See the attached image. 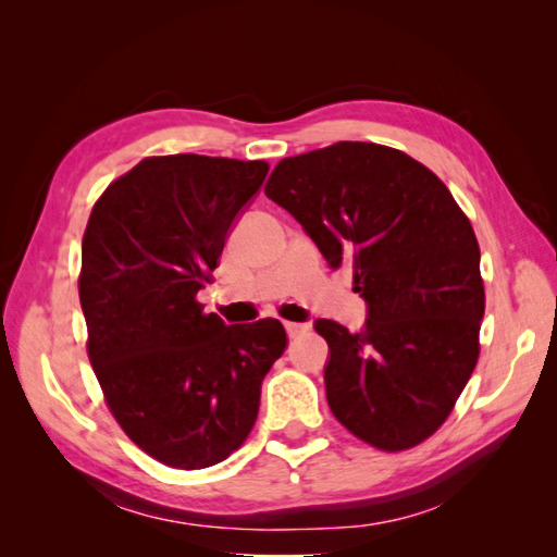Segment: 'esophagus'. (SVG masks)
<instances>
[{
	"label": "esophagus",
	"mask_w": 557,
	"mask_h": 557,
	"mask_svg": "<svg viewBox=\"0 0 557 557\" xmlns=\"http://www.w3.org/2000/svg\"><path fill=\"white\" fill-rule=\"evenodd\" d=\"M285 327H287V335L289 337H299V335H304V333H309V325H306V323H285Z\"/></svg>",
	"instance_id": "34e87169"
}]
</instances>
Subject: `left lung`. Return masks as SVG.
I'll list each match as a JSON object with an SVG mask.
<instances>
[{
    "instance_id": "1",
    "label": "left lung",
    "mask_w": 557,
    "mask_h": 557,
    "mask_svg": "<svg viewBox=\"0 0 557 557\" xmlns=\"http://www.w3.org/2000/svg\"><path fill=\"white\" fill-rule=\"evenodd\" d=\"M265 196L301 222L330 265L354 268L369 304L359 333L315 323L330 349V411L385 453L429 441L481 351L486 292L465 210L425 164L361 140L280 160Z\"/></svg>"
}]
</instances>
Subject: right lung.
I'll return each mask as SVG.
<instances>
[{
  "label": "right lung",
  "instance_id": "1",
  "mask_svg": "<svg viewBox=\"0 0 557 557\" xmlns=\"http://www.w3.org/2000/svg\"><path fill=\"white\" fill-rule=\"evenodd\" d=\"M265 160L144 158L92 206L78 297L88 359L122 431L172 469L227 459L251 433L260 383L287 349L275 318L224 325L196 297Z\"/></svg>",
  "mask_w": 557,
  "mask_h": 557
}]
</instances>
